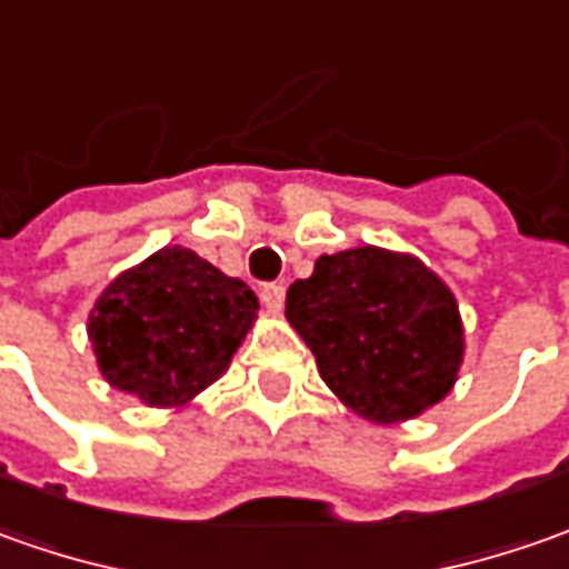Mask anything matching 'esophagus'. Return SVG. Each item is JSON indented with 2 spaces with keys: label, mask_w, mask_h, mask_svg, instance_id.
<instances>
[{
  "label": "esophagus",
  "mask_w": 569,
  "mask_h": 569,
  "mask_svg": "<svg viewBox=\"0 0 569 569\" xmlns=\"http://www.w3.org/2000/svg\"><path fill=\"white\" fill-rule=\"evenodd\" d=\"M259 300H262L272 312H278L284 307V288H281V284H262V288H259Z\"/></svg>",
  "instance_id": "1"
}]
</instances>
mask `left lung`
Here are the masks:
<instances>
[{
    "label": "left lung",
    "instance_id": "8db88e82",
    "mask_svg": "<svg viewBox=\"0 0 569 569\" xmlns=\"http://www.w3.org/2000/svg\"><path fill=\"white\" fill-rule=\"evenodd\" d=\"M284 316L322 382L369 422L436 407L463 363V326L448 284L417 257L382 247L316 259L312 276L288 288Z\"/></svg>",
    "mask_w": 569,
    "mask_h": 569
}]
</instances>
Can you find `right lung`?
Listing matches in <instances>:
<instances>
[{
    "label": "right lung",
    "mask_w": 569,
    "mask_h": 569,
    "mask_svg": "<svg viewBox=\"0 0 569 569\" xmlns=\"http://www.w3.org/2000/svg\"><path fill=\"white\" fill-rule=\"evenodd\" d=\"M259 300L187 247H162L99 293L87 319L106 382L150 407H181L222 376Z\"/></svg>",
    "instance_id": "1"
}]
</instances>
